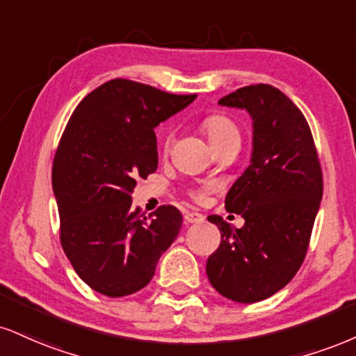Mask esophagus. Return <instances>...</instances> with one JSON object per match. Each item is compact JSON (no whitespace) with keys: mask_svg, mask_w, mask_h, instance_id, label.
<instances>
[{"mask_svg":"<svg viewBox=\"0 0 356 356\" xmlns=\"http://www.w3.org/2000/svg\"><path fill=\"white\" fill-rule=\"evenodd\" d=\"M184 219H186L187 224H202L205 217L199 212H186L184 213Z\"/></svg>","mask_w":356,"mask_h":356,"instance_id":"1","label":"esophagus"}]
</instances>
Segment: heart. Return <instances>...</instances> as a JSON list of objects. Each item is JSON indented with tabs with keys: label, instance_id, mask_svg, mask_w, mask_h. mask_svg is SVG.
Instances as JSON below:
<instances>
[{
	"label": "heart",
	"instance_id": "1",
	"mask_svg": "<svg viewBox=\"0 0 356 356\" xmlns=\"http://www.w3.org/2000/svg\"><path fill=\"white\" fill-rule=\"evenodd\" d=\"M200 129L204 131V134L207 136L209 143L212 144L213 149H217L219 145L230 143V140H238L241 143V131H238L237 124H235L229 115L225 114H209L200 121ZM170 134L165 136L164 147L169 149L170 145ZM209 187H200V189L191 191V197L197 202H202L207 195Z\"/></svg>",
	"mask_w": 356,
	"mask_h": 356
}]
</instances>
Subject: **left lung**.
Listing matches in <instances>:
<instances>
[{"label": "left lung", "instance_id": "8db88e82", "mask_svg": "<svg viewBox=\"0 0 356 356\" xmlns=\"http://www.w3.org/2000/svg\"><path fill=\"white\" fill-rule=\"evenodd\" d=\"M222 106L247 109L254 119V151L225 197V209L245 219L235 229L220 216L207 219L220 230L209 257L213 289L238 303L272 297L305 260L323 195V175L314 136L302 111L270 84L227 94Z\"/></svg>", "mask_w": 356, "mask_h": 356}]
</instances>
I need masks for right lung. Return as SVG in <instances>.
<instances>
[{"label": "right lung", "instance_id": "add662e5", "mask_svg": "<svg viewBox=\"0 0 356 356\" xmlns=\"http://www.w3.org/2000/svg\"><path fill=\"white\" fill-rule=\"evenodd\" d=\"M197 94H170L131 79L89 92L66 124L53 161L61 247L92 290L126 297L144 289L182 227L174 205L132 207L136 179L157 169L154 127Z\"/></svg>", "mask_w": 356, "mask_h": 356}]
</instances>
